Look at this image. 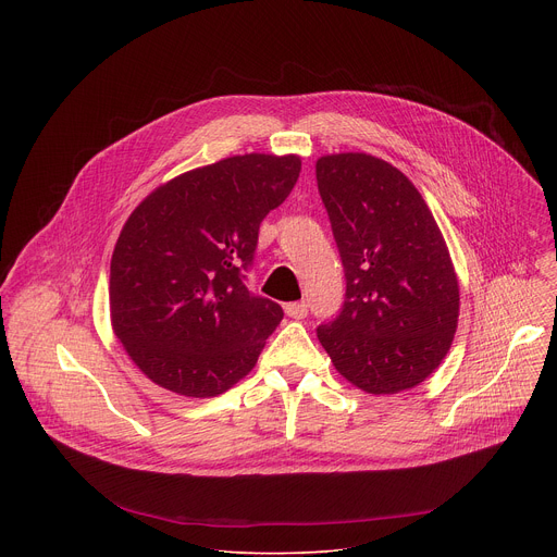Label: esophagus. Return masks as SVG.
<instances>
[{
    "label": "esophagus",
    "mask_w": 557,
    "mask_h": 557,
    "mask_svg": "<svg viewBox=\"0 0 557 557\" xmlns=\"http://www.w3.org/2000/svg\"><path fill=\"white\" fill-rule=\"evenodd\" d=\"M284 310L288 317H293V320H304V317L308 314V308L304 301H290L284 306Z\"/></svg>",
    "instance_id": "34e87169"
}]
</instances>
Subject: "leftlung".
I'll use <instances>...</instances> for the list:
<instances>
[{"instance_id": "obj_1", "label": "left lung", "mask_w": 557, "mask_h": 557, "mask_svg": "<svg viewBox=\"0 0 557 557\" xmlns=\"http://www.w3.org/2000/svg\"><path fill=\"white\" fill-rule=\"evenodd\" d=\"M314 172L346 273L342 312L317 337L359 389H410L441 366L458 326L443 233L410 178L376 156L329 153Z\"/></svg>"}]
</instances>
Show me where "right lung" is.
<instances>
[{"instance_id": "obj_1", "label": "right lung", "mask_w": 557, "mask_h": 557, "mask_svg": "<svg viewBox=\"0 0 557 557\" xmlns=\"http://www.w3.org/2000/svg\"><path fill=\"white\" fill-rule=\"evenodd\" d=\"M295 153L231 156L153 189L127 218L110 264L112 329L140 372L183 396L247 376L282 322L249 293L260 222L295 187Z\"/></svg>"}]
</instances>
